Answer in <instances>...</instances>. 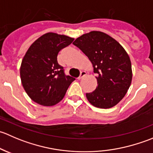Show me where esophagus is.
I'll list each match as a JSON object with an SVG mask.
<instances>
[{"instance_id":"34e87169","label":"esophagus","mask_w":153,"mask_h":153,"mask_svg":"<svg viewBox=\"0 0 153 153\" xmlns=\"http://www.w3.org/2000/svg\"><path fill=\"white\" fill-rule=\"evenodd\" d=\"M86 72H84V71H82V72H81V74H80V76L78 78V79L81 80V78H83L84 76H86Z\"/></svg>"}]
</instances>
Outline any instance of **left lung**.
<instances>
[{"instance_id":"8db88e82","label":"left lung","mask_w":153,"mask_h":153,"mask_svg":"<svg viewBox=\"0 0 153 153\" xmlns=\"http://www.w3.org/2000/svg\"><path fill=\"white\" fill-rule=\"evenodd\" d=\"M73 44L88 57L98 75L96 89L86 94L89 102L101 109L118 104L127 92L132 78L130 58L124 47L100 31L84 34Z\"/></svg>"}]
</instances>
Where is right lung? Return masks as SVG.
<instances>
[{"mask_svg": "<svg viewBox=\"0 0 153 153\" xmlns=\"http://www.w3.org/2000/svg\"><path fill=\"white\" fill-rule=\"evenodd\" d=\"M73 41L67 35L47 32L26 52L20 68L21 83L29 98L37 104L46 106L57 104L75 80L64 75L57 61L58 52Z\"/></svg>", "mask_w": 153, "mask_h": 153, "instance_id": "1", "label": "right lung"}]
</instances>
